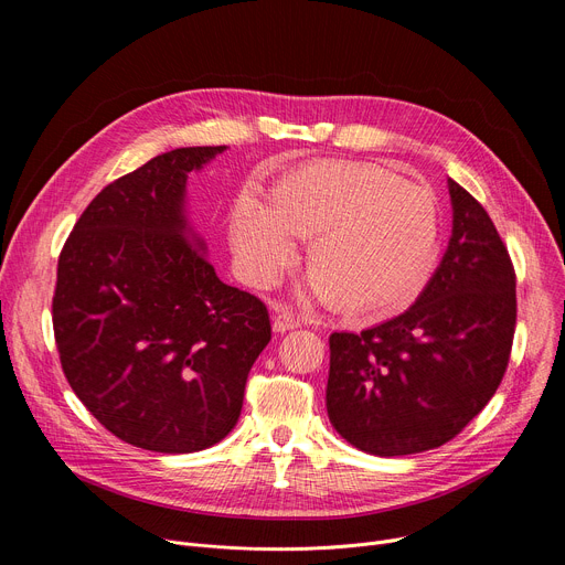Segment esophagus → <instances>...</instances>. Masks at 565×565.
<instances>
[{"mask_svg": "<svg viewBox=\"0 0 565 565\" xmlns=\"http://www.w3.org/2000/svg\"><path fill=\"white\" fill-rule=\"evenodd\" d=\"M300 324H302L300 316H295L292 311L281 309V307L275 309V318H273V330L275 332H288V330L300 328Z\"/></svg>", "mask_w": 565, "mask_h": 565, "instance_id": "34e87169", "label": "esophagus"}]
</instances>
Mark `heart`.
Wrapping results in <instances>:
<instances>
[{
    "label": "heart",
    "mask_w": 565,
    "mask_h": 565,
    "mask_svg": "<svg viewBox=\"0 0 565 565\" xmlns=\"http://www.w3.org/2000/svg\"><path fill=\"white\" fill-rule=\"evenodd\" d=\"M307 247V292L350 320H382L426 290L439 260L435 194L360 162H309L281 175L270 203L235 201L228 241L247 279L273 284Z\"/></svg>",
    "instance_id": "b5f03b06"
}]
</instances>
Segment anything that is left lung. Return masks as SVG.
<instances>
[{
	"label": "left lung",
	"mask_w": 565,
	"mask_h": 565,
	"mask_svg": "<svg viewBox=\"0 0 565 565\" xmlns=\"http://www.w3.org/2000/svg\"><path fill=\"white\" fill-rule=\"evenodd\" d=\"M447 252L405 313L330 337L328 417L354 449L392 458L454 439L494 396L515 334V270L486 207L449 178Z\"/></svg>",
	"instance_id": "1"
}]
</instances>
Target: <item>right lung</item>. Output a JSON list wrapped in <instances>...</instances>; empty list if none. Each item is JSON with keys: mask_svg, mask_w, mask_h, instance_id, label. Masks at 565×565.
<instances>
[{"mask_svg": "<svg viewBox=\"0 0 565 565\" xmlns=\"http://www.w3.org/2000/svg\"><path fill=\"white\" fill-rule=\"evenodd\" d=\"M226 146L175 148L109 183L58 256L52 324L84 407L118 439L194 454L237 424L273 328L224 284L188 220V173Z\"/></svg>", "mask_w": 565, "mask_h": 565, "instance_id": "right-lung-1", "label": "right lung"}]
</instances>
